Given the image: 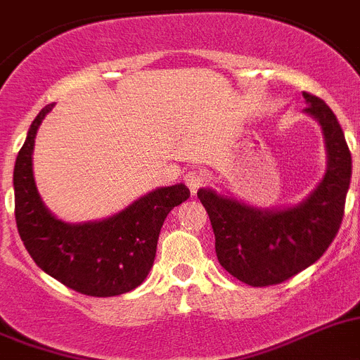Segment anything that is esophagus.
Wrapping results in <instances>:
<instances>
[{
	"label": "esophagus",
	"instance_id": "34e87169",
	"mask_svg": "<svg viewBox=\"0 0 360 360\" xmlns=\"http://www.w3.org/2000/svg\"><path fill=\"white\" fill-rule=\"evenodd\" d=\"M184 180H186L187 187H189V191L195 195V193L200 189L202 184H204V174H202L200 171H189V173L186 174V178H184Z\"/></svg>",
	"mask_w": 360,
	"mask_h": 360
}]
</instances>
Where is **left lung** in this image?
<instances>
[{
    "instance_id": "left-lung-1",
    "label": "left lung",
    "mask_w": 360,
    "mask_h": 360,
    "mask_svg": "<svg viewBox=\"0 0 360 360\" xmlns=\"http://www.w3.org/2000/svg\"><path fill=\"white\" fill-rule=\"evenodd\" d=\"M304 112L319 122L326 146V173L302 202L257 207L211 187L198 191L210 214L218 262L253 288L281 284L321 259L339 231L352 180V155L333 110L302 92Z\"/></svg>"
}]
</instances>
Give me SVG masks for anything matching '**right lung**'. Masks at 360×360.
<instances>
[{
  "label": "right lung",
  "mask_w": 360,
  "mask_h": 360,
  "mask_svg": "<svg viewBox=\"0 0 360 360\" xmlns=\"http://www.w3.org/2000/svg\"><path fill=\"white\" fill-rule=\"evenodd\" d=\"M52 107L34 118L14 165L18 233L34 262L70 290L89 297L133 291L153 268L165 217L189 198V189L184 184L158 187L103 220L63 222L43 204L32 171L34 138Z\"/></svg>",
  "instance_id": "1"
}]
</instances>
